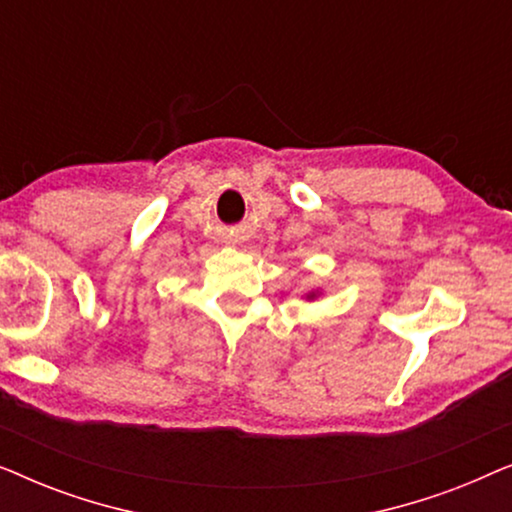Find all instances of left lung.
<instances>
[{
  "label": "left lung",
  "instance_id": "obj_1",
  "mask_svg": "<svg viewBox=\"0 0 512 512\" xmlns=\"http://www.w3.org/2000/svg\"><path fill=\"white\" fill-rule=\"evenodd\" d=\"M319 296H321V289H310V291H305L303 296H300V298H303V300H310V303H312V300H317Z\"/></svg>",
  "mask_w": 512,
  "mask_h": 512
}]
</instances>
